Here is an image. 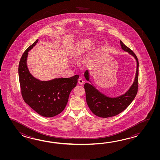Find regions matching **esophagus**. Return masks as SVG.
<instances>
[{
  "label": "esophagus",
  "instance_id": "34e87169",
  "mask_svg": "<svg viewBox=\"0 0 160 160\" xmlns=\"http://www.w3.org/2000/svg\"><path fill=\"white\" fill-rule=\"evenodd\" d=\"M78 83L79 84L82 85V84L84 83V80L82 78H79L78 79Z\"/></svg>",
  "mask_w": 160,
  "mask_h": 160
}]
</instances>
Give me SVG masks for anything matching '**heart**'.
Wrapping results in <instances>:
<instances>
[{
  "label": "heart",
  "mask_w": 160,
  "mask_h": 160,
  "mask_svg": "<svg viewBox=\"0 0 160 160\" xmlns=\"http://www.w3.org/2000/svg\"><path fill=\"white\" fill-rule=\"evenodd\" d=\"M92 44V42L89 40L82 42L81 43H79L77 45L76 48H75L74 51V55L78 56L79 55L81 54L82 52L86 51L88 48Z\"/></svg>",
  "instance_id": "b5f03b06"
}]
</instances>
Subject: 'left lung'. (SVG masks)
I'll return each instance as SVG.
<instances>
[{
	"mask_svg": "<svg viewBox=\"0 0 160 160\" xmlns=\"http://www.w3.org/2000/svg\"><path fill=\"white\" fill-rule=\"evenodd\" d=\"M123 50L128 52L136 59L137 70L134 81L125 94L117 97L111 98L99 92L92 85L86 83L84 85L86 92V99L88 108L92 113L98 117L108 118L117 116L129 106L136 97L138 88V60L133 51L120 41ZM85 78L89 81L88 70L85 72Z\"/></svg>",
	"mask_w": 160,
	"mask_h": 160,
	"instance_id": "obj_1",
	"label": "left lung"
}]
</instances>
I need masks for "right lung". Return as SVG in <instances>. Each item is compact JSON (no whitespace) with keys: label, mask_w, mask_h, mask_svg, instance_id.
Listing matches in <instances>:
<instances>
[{"label":"right lung","mask_w":160,"mask_h":160,"mask_svg":"<svg viewBox=\"0 0 160 160\" xmlns=\"http://www.w3.org/2000/svg\"><path fill=\"white\" fill-rule=\"evenodd\" d=\"M31 44L22 55L19 64L18 73L21 93L24 102L44 117H52L65 109L70 92L77 86L78 75L68 78H55L41 81L34 78L27 66L28 52L37 44Z\"/></svg>","instance_id":"obj_1"}]
</instances>
